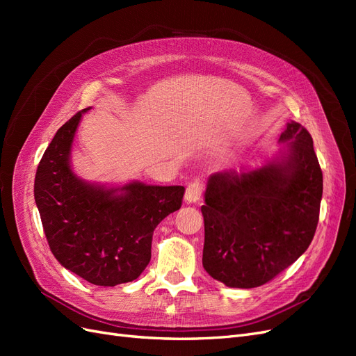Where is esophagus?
I'll list each match as a JSON object with an SVG mask.
<instances>
[{
    "mask_svg": "<svg viewBox=\"0 0 356 356\" xmlns=\"http://www.w3.org/2000/svg\"><path fill=\"white\" fill-rule=\"evenodd\" d=\"M202 191H203V184L199 179L190 182V184L187 186V190H186V197H184L186 202L187 203L199 202L202 197Z\"/></svg>",
    "mask_w": 356,
    "mask_h": 356,
    "instance_id": "34e87169",
    "label": "esophagus"
}]
</instances>
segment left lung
<instances>
[{
  "label": "left lung",
  "mask_w": 356,
  "mask_h": 356,
  "mask_svg": "<svg viewBox=\"0 0 356 356\" xmlns=\"http://www.w3.org/2000/svg\"><path fill=\"white\" fill-rule=\"evenodd\" d=\"M279 143L288 144L261 168L212 174L202 215V263L230 288L272 281L314 239L322 199V170L314 139L300 123H288Z\"/></svg>",
  "instance_id": "8db88e82"
}]
</instances>
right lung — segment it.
Returning a JSON list of instances; mask_svg holds the SVG:
<instances>
[{
	"label": "right lung",
	"instance_id": "1",
	"mask_svg": "<svg viewBox=\"0 0 356 356\" xmlns=\"http://www.w3.org/2000/svg\"><path fill=\"white\" fill-rule=\"evenodd\" d=\"M51 139L37 168L34 197L50 251L84 281L99 286L132 282L152 258L153 232L181 208L182 186H96L71 169V148L83 113Z\"/></svg>",
	"mask_w": 356,
	"mask_h": 356
}]
</instances>
